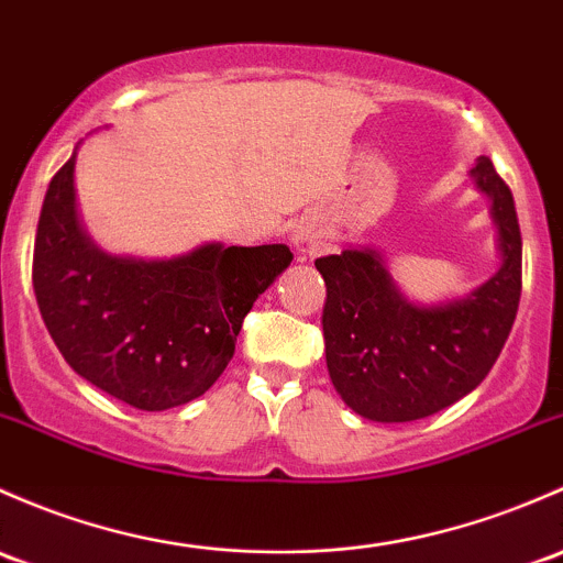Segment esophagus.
<instances>
[{
    "instance_id": "esophagus-1",
    "label": "esophagus",
    "mask_w": 563,
    "mask_h": 563,
    "mask_svg": "<svg viewBox=\"0 0 563 563\" xmlns=\"http://www.w3.org/2000/svg\"><path fill=\"white\" fill-rule=\"evenodd\" d=\"M294 242H297L299 247H310L312 242H316V229H310V227L297 229V234H294Z\"/></svg>"
}]
</instances>
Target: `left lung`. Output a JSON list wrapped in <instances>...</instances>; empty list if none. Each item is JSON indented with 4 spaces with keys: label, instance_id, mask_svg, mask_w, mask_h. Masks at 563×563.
<instances>
[{
    "label": "left lung",
    "instance_id": "obj_1",
    "mask_svg": "<svg viewBox=\"0 0 563 563\" xmlns=\"http://www.w3.org/2000/svg\"><path fill=\"white\" fill-rule=\"evenodd\" d=\"M490 199L501 264L464 299L421 307L401 297L372 247L316 258L327 283L323 342L336 394L377 423H407L475 390L499 358L520 301V227L488 156L470 169Z\"/></svg>",
    "mask_w": 563,
    "mask_h": 563
}]
</instances>
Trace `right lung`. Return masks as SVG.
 I'll return each instance as SVG.
<instances>
[{"instance_id": "right-lung-1", "label": "right lung", "mask_w": 563, "mask_h": 563, "mask_svg": "<svg viewBox=\"0 0 563 563\" xmlns=\"http://www.w3.org/2000/svg\"><path fill=\"white\" fill-rule=\"evenodd\" d=\"M291 258L286 245L221 242L162 262L110 256L78 221L73 153L47 186L32 283L64 361L104 394L158 412L221 377L253 301Z\"/></svg>"}]
</instances>
